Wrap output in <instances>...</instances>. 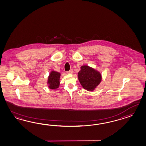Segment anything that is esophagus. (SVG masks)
<instances>
[{
  "instance_id": "1",
  "label": "esophagus",
  "mask_w": 146,
  "mask_h": 146,
  "mask_svg": "<svg viewBox=\"0 0 146 146\" xmlns=\"http://www.w3.org/2000/svg\"><path fill=\"white\" fill-rule=\"evenodd\" d=\"M73 73H74V70L72 69H71L69 71H67L68 74H72Z\"/></svg>"
}]
</instances>
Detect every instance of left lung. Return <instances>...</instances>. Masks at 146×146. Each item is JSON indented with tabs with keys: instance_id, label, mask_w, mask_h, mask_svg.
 Here are the masks:
<instances>
[{
	"instance_id": "1",
	"label": "left lung",
	"mask_w": 146,
	"mask_h": 146,
	"mask_svg": "<svg viewBox=\"0 0 146 146\" xmlns=\"http://www.w3.org/2000/svg\"><path fill=\"white\" fill-rule=\"evenodd\" d=\"M78 72V79L82 87L88 91L95 90L102 81L101 74L88 66L84 65Z\"/></svg>"
}]
</instances>
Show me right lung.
<instances>
[{"label":"right lung","mask_w":146,"mask_h":146,"mask_svg":"<svg viewBox=\"0 0 146 146\" xmlns=\"http://www.w3.org/2000/svg\"><path fill=\"white\" fill-rule=\"evenodd\" d=\"M60 74L58 72L51 71L48 78V87L51 89H56L60 85Z\"/></svg>","instance_id":"1"}]
</instances>
